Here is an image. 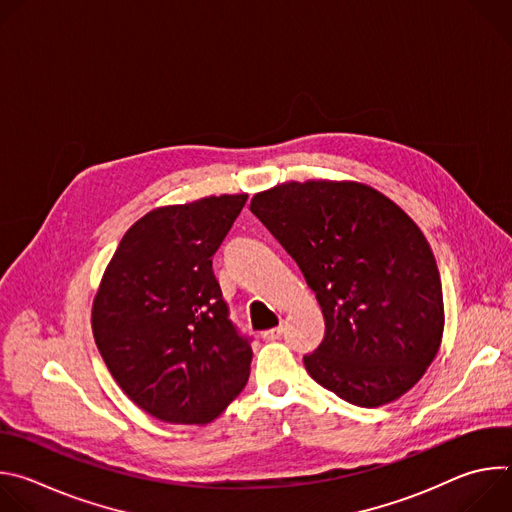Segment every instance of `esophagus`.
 Returning <instances> with one entry per match:
<instances>
[{"label":"esophagus","instance_id":"esophagus-1","mask_svg":"<svg viewBox=\"0 0 512 512\" xmlns=\"http://www.w3.org/2000/svg\"><path fill=\"white\" fill-rule=\"evenodd\" d=\"M281 334H283V328H281V326H277V328L265 330L261 336H263V340H267V342H273V340H279V338H281Z\"/></svg>","mask_w":512,"mask_h":512}]
</instances>
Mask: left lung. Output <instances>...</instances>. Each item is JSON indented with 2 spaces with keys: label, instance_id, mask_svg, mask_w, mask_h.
I'll return each mask as SVG.
<instances>
[{
  "label": "left lung",
  "instance_id": "left-lung-1",
  "mask_svg": "<svg viewBox=\"0 0 512 512\" xmlns=\"http://www.w3.org/2000/svg\"><path fill=\"white\" fill-rule=\"evenodd\" d=\"M251 212L316 291L326 332L304 356L310 377L358 407L405 395L444 334L435 257L419 227L358 182H287L259 192Z\"/></svg>",
  "mask_w": 512,
  "mask_h": 512
}]
</instances>
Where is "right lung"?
I'll list each match as a JSON object with an SVG mask.
<instances>
[{
    "mask_svg": "<svg viewBox=\"0 0 512 512\" xmlns=\"http://www.w3.org/2000/svg\"><path fill=\"white\" fill-rule=\"evenodd\" d=\"M247 194L162 206L123 235L93 304L109 373L145 413L200 425L243 391L251 340L229 318L212 255Z\"/></svg>",
    "mask_w": 512,
    "mask_h": 512,
    "instance_id": "right-lung-1",
    "label": "right lung"
}]
</instances>
